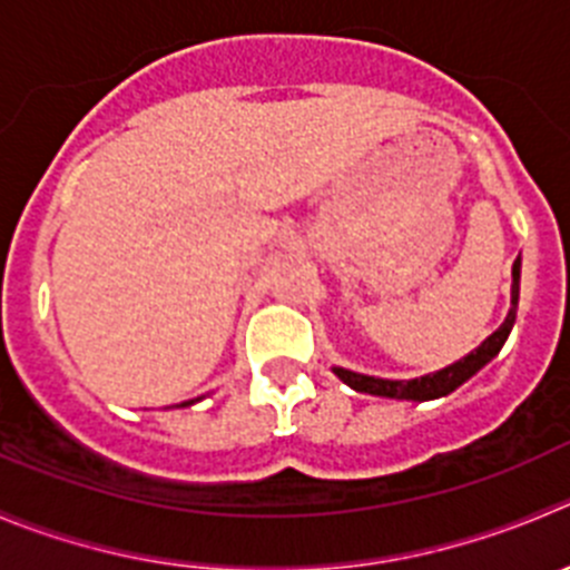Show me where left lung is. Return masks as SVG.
I'll list each match as a JSON object with an SVG mask.
<instances>
[{"mask_svg":"<svg viewBox=\"0 0 570 570\" xmlns=\"http://www.w3.org/2000/svg\"><path fill=\"white\" fill-rule=\"evenodd\" d=\"M518 296H520V257L514 259V265H512V311H509L507 322H503L501 327H498L495 333H492L490 338L479 346V350H473L468 357L456 361L453 366H448V370L433 372V375L414 377V381H383V377L357 375V372L341 370V366H335L333 372L346 383V386L355 389V392L375 394V397L420 400V403L422 400L444 397V394H451L453 389L462 386L468 377H473L475 372L484 366V363H490L492 357L501 352L503 341H507L509 330H512V324H514V316H518Z\"/></svg>","mask_w":570,"mask_h":570,"instance_id":"left-lung-1","label":"left lung"}]
</instances>
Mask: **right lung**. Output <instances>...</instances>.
I'll list each match as a JSON object with an SVG mask.
<instances>
[{"instance_id":"1","label":"right lung","mask_w":570,"mask_h":570,"mask_svg":"<svg viewBox=\"0 0 570 570\" xmlns=\"http://www.w3.org/2000/svg\"><path fill=\"white\" fill-rule=\"evenodd\" d=\"M181 405H189V403H181Z\"/></svg>"}]
</instances>
